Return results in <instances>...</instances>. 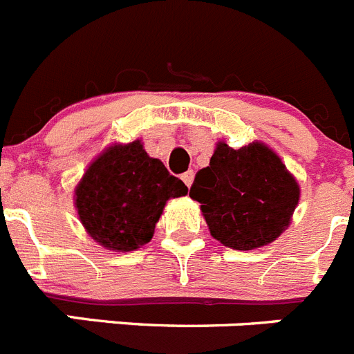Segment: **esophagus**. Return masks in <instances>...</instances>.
Returning a JSON list of instances; mask_svg holds the SVG:
<instances>
[{
    "mask_svg": "<svg viewBox=\"0 0 354 354\" xmlns=\"http://www.w3.org/2000/svg\"><path fill=\"white\" fill-rule=\"evenodd\" d=\"M180 179H183L184 184H186V186L189 187L193 184V179H195V174H193V170H187V171H184Z\"/></svg>",
    "mask_w": 354,
    "mask_h": 354,
    "instance_id": "esophagus-1",
    "label": "esophagus"
}]
</instances>
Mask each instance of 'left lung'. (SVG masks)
Listing matches in <instances>:
<instances>
[{"instance_id":"left-lung-1","label":"left lung","mask_w":354,"mask_h":354,"mask_svg":"<svg viewBox=\"0 0 354 354\" xmlns=\"http://www.w3.org/2000/svg\"><path fill=\"white\" fill-rule=\"evenodd\" d=\"M189 196L200 202L211 236L234 250L270 245L289 227L299 186L282 159L261 142L232 149L218 142Z\"/></svg>"}]
</instances>
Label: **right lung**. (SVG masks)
Returning a JSON list of instances; mask_svg holds the SVG:
<instances>
[{"label": "right lung", "instance_id": "add662e5", "mask_svg": "<svg viewBox=\"0 0 354 354\" xmlns=\"http://www.w3.org/2000/svg\"><path fill=\"white\" fill-rule=\"evenodd\" d=\"M186 193V184L136 140L115 143L90 162L74 204L92 239L108 250L131 252L152 239L167 200Z\"/></svg>", "mask_w": 354, "mask_h": 354}]
</instances>
